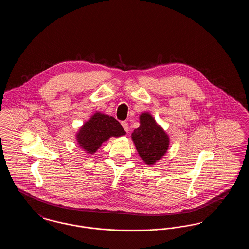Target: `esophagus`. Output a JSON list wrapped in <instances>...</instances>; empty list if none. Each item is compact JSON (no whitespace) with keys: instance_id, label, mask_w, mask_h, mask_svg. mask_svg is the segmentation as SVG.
Masks as SVG:
<instances>
[{"instance_id":"1","label":"esophagus","mask_w":249,"mask_h":249,"mask_svg":"<svg viewBox=\"0 0 249 249\" xmlns=\"http://www.w3.org/2000/svg\"><path fill=\"white\" fill-rule=\"evenodd\" d=\"M121 125H122L123 129L126 130L127 132L129 131V123H128L127 121H122V122H121Z\"/></svg>"}]
</instances>
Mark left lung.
<instances>
[{"label": "left lung", "mask_w": 249, "mask_h": 249, "mask_svg": "<svg viewBox=\"0 0 249 249\" xmlns=\"http://www.w3.org/2000/svg\"><path fill=\"white\" fill-rule=\"evenodd\" d=\"M139 119L140 126L133 130L131 139L144 163L154 165L167 152L170 139L149 113H142Z\"/></svg>", "instance_id": "8db88e82"}]
</instances>
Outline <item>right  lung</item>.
<instances>
[{
	"mask_svg": "<svg viewBox=\"0 0 249 249\" xmlns=\"http://www.w3.org/2000/svg\"><path fill=\"white\" fill-rule=\"evenodd\" d=\"M126 132L119 121L102 113H95L76 133V140L88 154H94L110 137H119Z\"/></svg>",
	"mask_w": 249,
	"mask_h": 249,
	"instance_id": "obj_1",
	"label": "right lung"
}]
</instances>
